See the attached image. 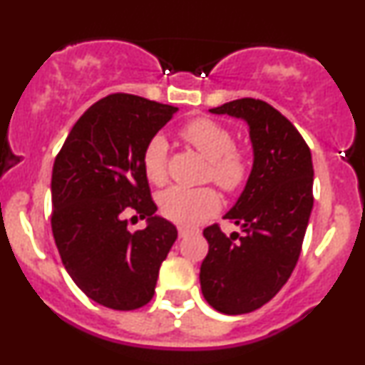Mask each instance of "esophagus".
Segmentation results:
<instances>
[{
    "instance_id": "esophagus-1",
    "label": "esophagus",
    "mask_w": 365,
    "mask_h": 365,
    "mask_svg": "<svg viewBox=\"0 0 365 365\" xmlns=\"http://www.w3.org/2000/svg\"><path fill=\"white\" fill-rule=\"evenodd\" d=\"M192 233V230H188V228H185V226H178V237L180 238H185V237H188Z\"/></svg>"
}]
</instances>
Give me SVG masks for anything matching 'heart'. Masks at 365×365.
Masks as SVG:
<instances>
[{"label": "heart", "instance_id": "1", "mask_svg": "<svg viewBox=\"0 0 365 365\" xmlns=\"http://www.w3.org/2000/svg\"><path fill=\"white\" fill-rule=\"evenodd\" d=\"M182 137L197 153L209 159L206 180L226 192H238L250 177L252 161L244 148L235 144L228 127L211 118H194L182 128ZM142 166L150 183L163 185L168 180V144L154 135L142 154ZM220 195L212 187H171L159 197V207L175 223L194 226L220 209Z\"/></svg>", "mask_w": 365, "mask_h": 365}]
</instances>
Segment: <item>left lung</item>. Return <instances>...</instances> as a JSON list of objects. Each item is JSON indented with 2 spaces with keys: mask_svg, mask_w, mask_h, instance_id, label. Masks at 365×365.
<instances>
[{
  "mask_svg": "<svg viewBox=\"0 0 365 365\" xmlns=\"http://www.w3.org/2000/svg\"><path fill=\"white\" fill-rule=\"evenodd\" d=\"M244 118L254 145L249 182L225 220L244 235L204 230L209 252L200 266L204 299L217 312L238 316L262 307L295 269L311 217V149L288 118L261 99L242 98L209 110Z\"/></svg>",
  "mask_w": 365,
  "mask_h": 365,
  "instance_id": "obj_1",
  "label": "left lung"
}]
</instances>
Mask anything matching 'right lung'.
<instances>
[{
    "label": "right lung",
    "instance_id": "add662e5",
    "mask_svg": "<svg viewBox=\"0 0 365 365\" xmlns=\"http://www.w3.org/2000/svg\"><path fill=\"white\" fill-rule=\"evenodd\" d=\"M177 108L116 92L87 110L54 159L51 228L61 262L81 290L115 311L150 302L178 232L154 216L142 166L145 145ZM148 219L128 232L126 216Z\"/></svg>",
    "mask_w": 365,
    "mask_h": 365
}]
</instances>
